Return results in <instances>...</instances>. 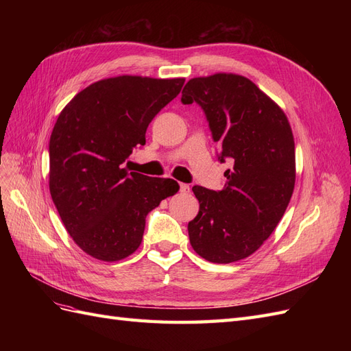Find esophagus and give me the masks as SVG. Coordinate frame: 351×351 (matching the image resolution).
Segmentation results:
<instances>
[{
  "instance_id": "34e87169",
  "label": "esophagus",
  "mask_w": 351,
  "mask_h": 351,
  "mask_svg": "<svg viewBox=\"0 0 351 351\" xmlns=\"http://www.w3.org/2000/svg\"><path fill=\"white\" fill-rule=\"evenodd\" d=\"M180 192L182 193H189L190 192V187H189V184H180Z\"/></svg>"
}]
</instances>
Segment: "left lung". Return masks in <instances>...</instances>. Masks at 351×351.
<instances>
[{"label":"left lung","mask_w":351,"mask_h":351,"mask_svg":"<svg viewBox=\"0 0 351 351\" xmlns=\"http://www.w3.org/2000/svg\"><path fill=\"white\" fill-rule=\"evenodd\" d=\"M182 102L204 110L212 139L219 143L218 161L232 165L222 190L193 186L199 212L187 226L190 244L214 263L247 258L272 234L293 195L290 123L277 104L239 74L189 80Z\"/></svg>","instance_id":"1"}]
</instances>
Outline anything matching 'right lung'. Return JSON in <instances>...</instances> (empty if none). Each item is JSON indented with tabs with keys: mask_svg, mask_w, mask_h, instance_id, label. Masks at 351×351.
<instances>
[{
	"mask_svg": "<svg viewBox=\"0 0 351 351\" xmlns=\"http://www.w3.org/2000/svg\"><path fill=\"white\" fill-rule=\"evenodd\" d=\"M184 79L119 76L79 92L49 139V192L62 224L92 258L114 262L141 246L146 215L178 192L171 178L129 173L123 162L146 143L154 117Z\"/></svg>",
	"mask_w": 351,
	"mask_h": 351,
	"instance_id": "obj_1",
	"label": "right lung"
}]
</instances>
